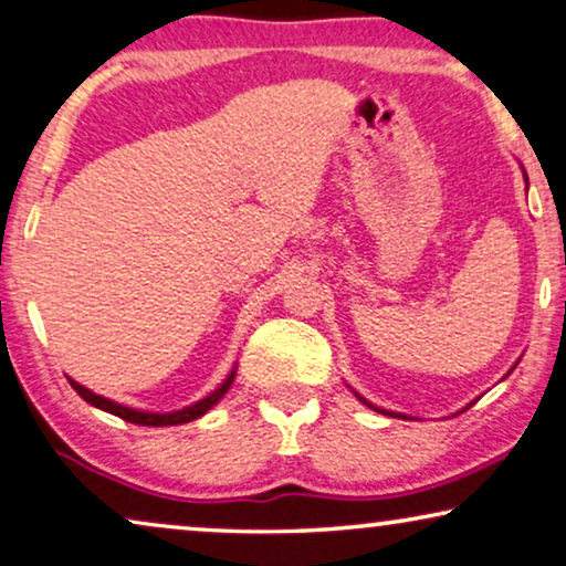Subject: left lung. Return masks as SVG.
Segmentation results:
<instances>
[{
  "label": "left lung",
  "instance_id": "left-lung-1",
  "mask_svg": "<svg viewBox=\"0 0 566 566\" xmlns=\"http://www.w3.org/2000/svg\"><path fill=\"white\" fill-rule=\"evenodd\" d=\"M525 184H528V178H525ZM357 398H359V401H361V403H367V401H365V398H361L359 394H357ZM367 406H370V409H375V406H373V403H367ZM375 411H380V409H375ZM394 417H396V413H394Z\"/></svg>",
  "mask_w": 566,
  "mask_h": 566
}]
</instances>
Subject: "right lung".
Returning a JSON list of instances; mask_svg holds the SVG:
<instances>
[{
    "mask_svg": "<svg viewBox=\"0 0 566 566\" xmlns=\"http://www.w3.org/2000/svg\"><path fill=\"white\" fill-rule=\"evenodd\" d=\"M232 380H235V370H232L228 378L220 388L214 390V394H209L207 398H201V401H196L193 406H186V409L180 411H168V413H153V411H137V409H129V406H120L116 401H111V398H103L93 394V390H87L85 386H80L77 380L70 378V386L77 390V394L85 398L90 406H95V409H103L113 413V417H120L124 421H132V424H142V427H172V424H186V421H193L199 417H205V413L212 409V406L220 401V398L228 394Z\"/></svg>",
    "mask_w": 566,
    "mask_h": 566,
    "instance_id": "1",
    "label": "right lung"
}]
</instances>
